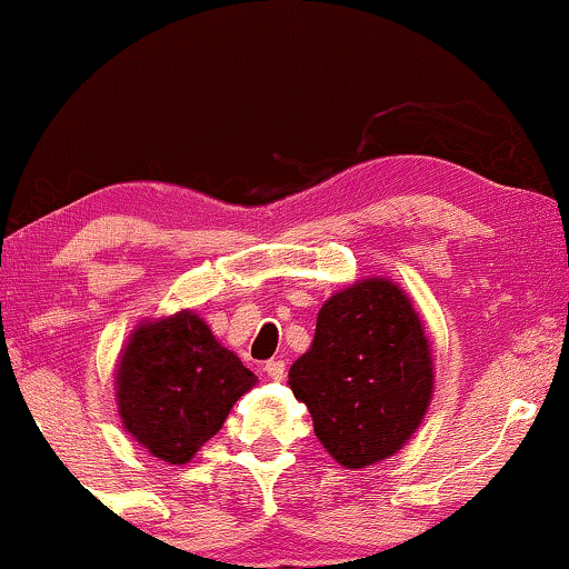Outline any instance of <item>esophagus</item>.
I'll use <instances>...</instances> for the list:
<instances>
[{
    "mask_svg": "<svg viewBox=\"0 0 569 569\" xmlns=\"http://www.w3.org/2000/svg\"><path fill=\"white\" fill-rule=\"evenodd\" d=\"M263 370H267V376L271 380H282L287 372V365H284V360H269L267 365H263Z\"/></svg>",
    "mask_w": 569,
    "mask_h": 569,
    "instance_id": "1",
    "label": "esophagus"
}]
</instances>
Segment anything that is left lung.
Returning a JSON list of instances; mask_svg holds the SVG:
<instances>
[{
	"instance_id": "left-lung-1",
	"label": "left lung",
	"mask_w": 569,
	"mask_h": 569,
	"mask_svg": "<svg viewBox=\"0 0 569 569\" xmlns=\"http://www.w3.org/2000/svg\"><path fill=\"white\" fill-rule=\"evenodd\" d=\"M432 357L411 300L391 279H360L318 310L313 345L290 368L295 399L337 463L393 456L432 399Z\"/></svg>"
}]
</instances>
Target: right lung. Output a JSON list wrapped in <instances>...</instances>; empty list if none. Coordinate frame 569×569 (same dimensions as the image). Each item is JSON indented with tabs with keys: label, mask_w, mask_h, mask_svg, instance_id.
<instances>
[{
	"label": "right lung",
	"mask_w": 569,
	"mask_h": 569,
	"mask_svg": "<svg viewBox=\"0 0 569 569\" xmlns=\"http://www.w3.org/2000/svg\"><path fill=\"white\" fill-rule=\"evenodd\" d=\"M253 386V372L191 310L139 326L116 368L127 432L178 466L222 430L232 403Z\"/></svg>",
	"instance_id": "add662e5"
}]
</instances>
